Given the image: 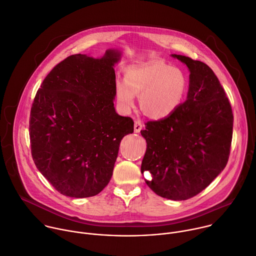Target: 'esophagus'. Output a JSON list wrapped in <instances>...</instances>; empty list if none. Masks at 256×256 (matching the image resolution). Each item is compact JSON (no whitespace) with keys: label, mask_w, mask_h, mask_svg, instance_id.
I'll return each mask as SVG.
<instances>
[{"label":"esophagus","mask_w":256,"mask_h":256,"mask_svg":"<svg viewBox=\"0 0 256 256\" xmlns=\"http://www.w3.org/2000/svg\"><path fill=\"white\" fill-rule=\"evenodd\" d=\"M142 127H143V125H142L141 121L136 120L135 123H134V132H135V133H139L140 130L142 129Z\"/></svg>","instance_id":"1"}]
</instances>
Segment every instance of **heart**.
I'll use <instances>...</instances> for the list:
<instances>
[{
	"instance_id": "1",
	"label": "heart",
	"mask_w": 256,
	"mask_h": 256,
	"mask_svg": "<svg viewBox=\"0 0 256 256\" xmlns=\"http://www.w3.org/2000/svg\"><path fill=\"white\" fill-rule=\"evenodd\" d=\"M186 90L188 80L182 70L152 62L128 68L125 82L116 84V96L121 108L130 111L135 106L134 96H138L141 109L148 117L162 119L180 106Z\"/></svg>"
}]
</instances>
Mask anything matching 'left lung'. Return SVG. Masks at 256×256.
Listing matches in <instances>:
<instances>
[{"label": "left lung", "mask_w": 256, "mask_h": 256, "mask_svg": "<svg viewBox=\"0 0 256 256\" xmlns=\"http://www.w3.org/2000/svg\"><path fill=\"white\" fill-rule=\"evenodd\" d=\"M190 70L186 100L168 117L149 121L141 135L147 148L141 172L156 194L184 200L205 190L225 168L230 154L233 113L214 72L206 64L172 54Z\"/></svg>", "instance_id": "8db88e82"}]
</instances>
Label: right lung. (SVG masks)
Listing matches in <instances>:
<instances>
[{"instance_id": "1", "label": "right lung", "mask_w": 256, "mask_h": 256, "mask_svg": "<svg viewBox=\"0 0 256 256\" xmlns=\"http://www.w3.org/2000/svg\"><path fill=\"white\" fill-rule=\"evenodd\" d=\"M121 52L103 58L74 54L44 78L29 119L31 154L42 176L62 194L88 198L109 184L130 117L114 108V66Z\"/></svg>"}]
</instances>
